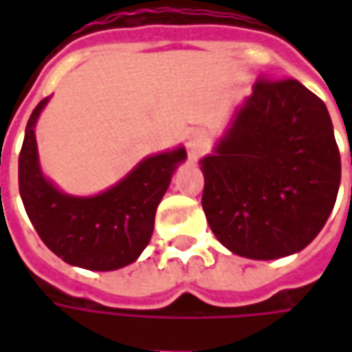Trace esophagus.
<instances>
[{
	"mask_svg": "<svg viewBox=\"0 0 352 352\" xmlns=\"http://www.w3.org/2000/svg\"><path fill=\"white\" fill-rule=\"evenodd\" d=\"M186 146H188L190 158H198L199 154L204 153V148H206V135L199 130L190 131L188 139H186Z\"/></svg>",
	"mask_w": 352,
	"mask_h": 352,
	"instance_id": "1",
	"label": "esophagus"
}]
</instances>
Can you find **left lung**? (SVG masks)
<instances>
[{"instance_id":"8db88e82","label":"left lung","mask_w":352,"mask_h":352,"mask_svg":"<svg viewBox=\"0 0 352 352\" xmlns=\"http://www.w3.org/2000/svg\"><path fill=\"white\" fill-rule=\"evenodd\" d=\"M199 169L207 222L228 251L252 260L300 252L340 190V148L324 101L296 79H258Z\"/></svg>"}]
</instances>
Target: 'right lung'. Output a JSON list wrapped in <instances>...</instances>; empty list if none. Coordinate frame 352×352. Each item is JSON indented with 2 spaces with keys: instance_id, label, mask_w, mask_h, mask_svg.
Segmentation results:
<instances>
[{
  "instance_id": "add662e5",
  "label": "right lung",
  "mask_w": 352,
  "mask_h": 352,
  "mask_svg": "<svg viewBox=\"0 0 352 352\" xmlns=\"http://www.w3.org/2000/svg\"><path fill=\"white\" fill-rule=\"evenodd\" d=\"M49 98L39 101L26 126L19 156L22 204L43 243L67 264L113 272L139 258L151 241L156 207L168 190L184 146L153 154L96 196H72L43 175L35 124Z\"/></svg>"
}]
</instances>
